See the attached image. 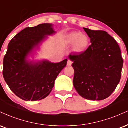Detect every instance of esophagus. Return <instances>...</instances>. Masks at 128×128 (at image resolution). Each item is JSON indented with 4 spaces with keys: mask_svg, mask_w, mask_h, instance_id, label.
Instances as JSON below:
<instances>
[{
    "mask_svg": "<svg viewBox=\"0 0 128 128\" xmlns=\"http://www.w3.org/2000/svg\"><path fill=\"white\" fill-rule=\"evenodd\" d=\"M72 64H73V62H72V61H71V60H68V61H67V66H71L72 65Z\"/></svg>",
    "mask_w": 128,
    "mask_h": 128,
    "instance_id": "esophagus-1",
    "label": "esophagus"
}]
</instances>
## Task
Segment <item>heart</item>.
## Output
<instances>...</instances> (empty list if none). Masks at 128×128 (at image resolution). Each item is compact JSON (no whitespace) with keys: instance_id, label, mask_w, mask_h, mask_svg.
I'll list each match as a JSON object with an SVG mask.
<instances>
[{"instance_id":"b5f03b06","label":"heart","mask_w":128,"mask_h":128,"mask_svg":"<svg viewBox=\"0 0 128 128\" xmlns=\"http://www.w3.org/2000/svg\"><path fill=\"white\" fill-rule=\"evenodd\" d=\"M67 41L70 44H74L73 49L77 52L84 51L89 44V40L86 35L82 34L81 33L75 32L67 36Z\"/></svg>"}]
</instances>
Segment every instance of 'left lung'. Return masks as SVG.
Here are the masks:
<instances>
[{
  "mask_svg": "<svg viewBox=\"0 0 128 128\" xmlns=\"http://www.w3.org/2000/svg\"><path fill=\"white\" fill-rule=\"evenodd\" d=\"M84 29L91 44L84 52L68 56L73 62V85L82 97L100 101L110 96L116 88L124 60L118 43L107 32Z\"/></svg>",
  "mask_w": 128,
  "mask_h": 128,
  "instance_id": "1",
  "label": "left lung"
}]
</instances>
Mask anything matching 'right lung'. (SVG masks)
<instances>
[{
    "label": "right lung",
    "mask_w": 128,
    "mask_h": 128,
    "mask_svg": "<svg viewBox=\"0 0 128 128\" xmlns=\"http://www.w3.org/2000/svg\"><path fill=\"white\" fill-rule=\"evenodd\" d=\"M55 33L53 25L48 23L27 27L8 44L3 75L10 90L23 100L34 101L47 97L58 75L67 65V59L58 63L30 59L48 36Z\"/></svg>",
    "instance_id": "right-lung-1"
}]
</instances>
